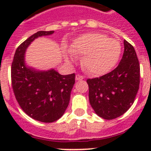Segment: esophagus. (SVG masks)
I'll use <instances>...</instances> for the list:
<instances>
[{
	"label": "esophagus",
	"mask_w": 151,
	"mask_h": 151,
	"mask_svg": "<svg viewBox=\"0 0 151 151\" xmlns=\"http://www.w3.org/2000/svg\"><path fill=\"white\" fill-rule=\"evenodd\" d=\"M83 78H84V76H82V75L77 74L76 76V80H82Z\"/></svg>",
	"instance_id": "1"
}]
</instances>
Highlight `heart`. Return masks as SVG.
<instances>
[{"mask_svg":"<svg viewBox=\"0 0 151 151\" xmlns=\"http://www.w3.org/2000/svg\"><path fill=\"white\" fill-rule=\"evenodd\" d=\"M73 55L82 56L84 69L93 75L107 73L118 62L122 52L120 42L101 33H89L75 39L69 47ZM68 62L72 55H66Z\"/></svg>","mask_w":151,"mask_h":151,"instance_id":"b5f03b06","label":"heart"}]
</instances>
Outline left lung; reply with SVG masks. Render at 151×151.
Here are the masks:
<instances>
[{
  "label": "left lung",
  "mask_w": 151,
  "mask_h": 151,
  "mask_svg": "<svg viewBox=\"0 0 151 151\" xmlns=\"http://www.w3.org/2000/svg\"><path fill=\"white\" fill-rule=\"evenodd\" d=\"M89 101L97 115L110 120L120 116L134 101L140 84V64L134 47L124 40V53L116 69L88 78Z\"/></svg>",
  "instance_id": "left-lung-1"
}]
</instances>
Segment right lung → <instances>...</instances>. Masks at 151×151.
I'll return each mask as SVG.
<instances>
[{"mask_svg":"<svg viewBox=\"0 0 151 151\" xmlns=\"http://www.w3.org/2000/svg\"><path fill=\"white\" fill-rule=\"evenodd\" d=\"M54 31H39L17 47L11 66V82L17 102L31 118L53 122L66 111L75 84V73L62 76L54 69L38 71L28 67L25 53L35 38L50 35Z\"/></svg>","mask_w":151,"mask_h":151,"instance_id":"add662e5","label":"right lung"}]
</instances>
